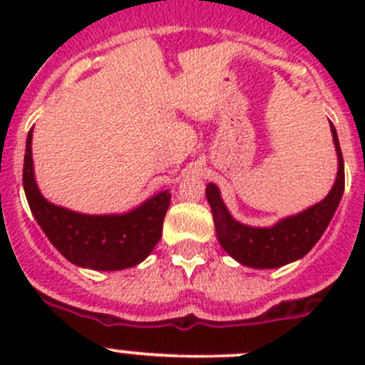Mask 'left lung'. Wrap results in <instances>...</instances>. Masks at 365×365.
I'll use <instances>...</instances> for the list:
<instances>
[{
    "label": "left lung",
    "mask_w": 365,
    "mask_h": 365,
    "mask_svg": "<svg viewBox=\"0 0 365 365\" xmlns=\"http://www.w3.org/2000/svg\"><path fill=\"white\" fill-rule=\"evenodd\" d=\"M334 148L338 155V173L333 188L324 201L299 214L278 221L274 227L256 228L235 221L221 199L219 188L214 182L206 186V199L210 202L212 215H214L215 232L221 247L240 261L241 265L252 269H276L291 261L299 259L311 250L320 240L327 225L336 212L340 199L344 195V157H341L340 143L334 125L331 124Z\"/></svg>",
    "instance_id": "left-lung-1"
}]
</instances>
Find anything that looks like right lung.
<instances>
[{
	"label": "right lung",
	"instance_id": "add662e5",
	"mask_svg": "<svg viewBox=\"0 0 365 365\" xmlns=\"http://www.w3.org/2000/svg\"><path fill=\"white\" fill-rule=\"evenodd\" d=\"M32 131L24 160V188L29 206L67 261L83 269L122 270L146 259L163 235V221L172 193L164 190L125 214L86 215L56 206L43 197L34 180Z\"/></svg>",
	"mask_w": 365,
	"mask_h": 365
}]
</instances>
